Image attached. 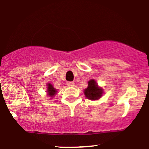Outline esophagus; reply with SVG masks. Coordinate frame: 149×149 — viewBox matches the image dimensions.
<instances>
[{"label":"esophagus","mask_w":149,"mask_h":149,"mask_svg":"<svg viewBox=\"0 0 149 149\" xmlns=\"http://www.w3.org/2000/svg\"><path fill=\"white\" fill-rule=\"evenodd\" d=\"M67 85L69 86H73L75 85V83L73 82H67Z\"/></svg>","instance_id":"obj_1"}]
</instances>
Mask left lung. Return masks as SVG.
I'll return each mask as SVG.
<instances>
[{"mask_svg":"<svg viewBox=\"0 0 149 149\" xmlns=\"http://www.w3.org/2000/svg\"><path fill=\"white\" fill-rule=\"evenodd\" d=\"M88 86L84 90L86 97L91 100H97L102 97L103 89L99 88L94 80H91L88 82Z\"/></svg>","mask_w":149,"mask_h":149,"instance_id":"1","label":"left lung"}]
</instances>
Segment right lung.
<instances>
[{"label": "right lung", "instance_id": "1", "mask_svg": "<svg viewBox=\"0 0 149 149\" xmlns=\"http://www.w3.org/2000/svg\"><path fill=\"white\" fill-rule=\"evenodd\" d=\"M47 86H48L47 87V94L49 96L54 97V95L56 93V90L51 84H47Z\"/></svg>", "mask_w": 149, "mask_h": 149}]
</instances>
